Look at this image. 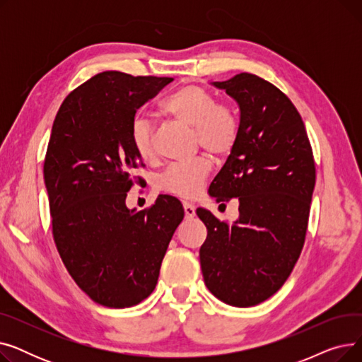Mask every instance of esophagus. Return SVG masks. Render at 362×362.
Here are the masks:
<instances>
[{"mask_svg":"<svg viewBox=\"0 0 362 362\" xmlns=\"http://www.w3.org/2000/svg\"><path fill=\"white\" fill-rule=\"evenodd\" d=\"M183 210H185V216L187 218L195 217V206L191 202H183Z\"/></svg>","mask_w":362,"mask_h":362,"instance_id":"obj_1","label":"esophagus"}]
</instances>
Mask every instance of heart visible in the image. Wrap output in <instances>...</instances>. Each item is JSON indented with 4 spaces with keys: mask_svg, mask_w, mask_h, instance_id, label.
I'll return each mask as SVG.
<instances>
[{
    "mask_svg": "<svg viewBox=\"0 0 362 362\" xmlns=\"http://www.w3.org/2000/svg\"><path fill=\"white\" fill-rule=\"evenodd\" d=\"M163 111L173 119L194 127L195 145L216 157L229 156L238 144L240 120L236 108L198 85L180 88L163 103ZM129 138L135 154L149 161L156 157V127L149 117L138 112L130 122ZM211 163L205 156L168 165L158 177L163 192L191 199L201 194Z\"/></svg>",
    "mask_w": 362,
    "mask_h": 362,
    "instance_id": "b5f03b06",
    "label": "heart"
}]
</instances>
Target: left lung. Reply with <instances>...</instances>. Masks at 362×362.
Returning <instances> with one entry per match:
<instances>
[{
  "mask_svg": "<svg viewBox=\"0 0 362 362\" xmlns=\"http://www.w3.org/2000/svg\"><path fill=\"white\" fill-rule=\"evenodd\" d=\"M240 108L239 139L210 185L217 202L239 198V220L198 208L206 227L199 250L204 281L220 300L254 307L291 276L305 243L315 163L292 101L257 74L214 82Z\"/></svg>",
  "mask_w": 362,
  "mask_h": 362,
  "instance_id": "left-lung-1",
  "label": "left lung"
}]
</instances>
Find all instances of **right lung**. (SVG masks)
<instances>
[{"instance_id":"add662e5","label":"right lung","mask_w":362,"mask_h":362,"mask_svg":"<svg viewBox=\"0 0 362 362\" xmlns=\"http://www.w3.org/2000/svg\"><path fill=\"white\" fill-rule=\"evenodd\" d=\"M173 78L103 71L73 89L57 112L44 160L52 238L69 274L100 305L129 308L148 298L183 220L175 197L129 211L144 167L129 127L139 107Z\"/></svg>"}]
</instances>
